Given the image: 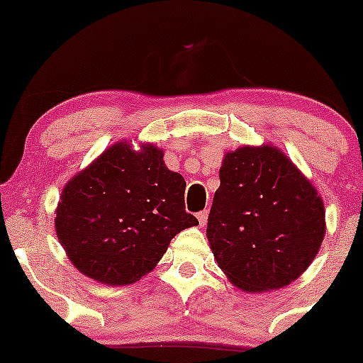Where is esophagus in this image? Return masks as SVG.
<instances>
[{
  "mask_svg": "<svg viewBox=\"0 0 363 363\" xmlns=\"http://www.w3.org/2000/svg\"><path fill=\"white\" fill-rule=\"evenodd\" d=\"M207 216H208V212L207 211H202V212H199V216H196V218H199V223L200 225H205V223H207Z\"/></svg>",
  "mask_w": 363,
  "mask_h": 363,
  "instance_id": "obj_1",
  "label": "esophagus"
}]
</instances>
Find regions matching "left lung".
I'll use <instances>...</instances> for the list:
<instances>
[{
	"mask_svg": "<svg viewBox=\"0 0 363 363\" xmlns=\"http://www.w3.org/2000/svg\"><path fill=\"white\" fill-rule=\"evenodd\" d=\"M219 181L207 221L219 269L244 291L288 286L323 242L321 196L274 145L226 152Z\"/></svg>",
	"mask_w": 363,
	"mask_h": 363,
	"instance_id": "1",
	"label": "left lung"
}]
</instances>
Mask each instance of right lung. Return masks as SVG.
<instances>
[{
    "label": "right lung",
    "mask_w": 363,
    "mask_h": 363,
    "mask_svg": "<svg viewBox=\"0 0 363 363\" xmlns=\"http://www.w3.org/2000/svg\"><path fill=\"white\" fill-rule=\"evenodd\" d=\"M184 189L161 149L117 142L65 186L57 239L84 276L108 286L137 283L179 232L199 225L186 212Z\"/></svg>",
    "instance_id": "obj_1"
}]
</instances>
